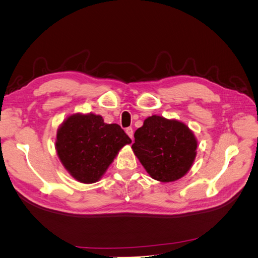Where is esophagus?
Returning a JSON list of instances; mask_svg holds the SVG:
<instances>
[{"label":"esophagus","mask_w":258,"mask_h":258,"mask_svg":"<svg viewBox=\"0 0 258 258\" xmlns=\"http://www.w3.org/2000/svg\"><path fill=\"white\" fill-rule=\"evenodd\" d=\"M126 134L129 136V138L131 140H134V130H132V128H127L126 129Z\"/></svg>","instance_id":"obj_1"}]
</instances>
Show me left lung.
I'll return each instance as SVG.
<instances>
[{"instance_id": "1", "label": "left lung", "mask_w": 258, "mask_h": 258, "mask_svg": "<svg viewBox=\"0 0 258 258\" xmlns=\"http://www.w3.org/2000/svg\"><path fill=\"white\" fill-rule=\"evenodd\" d=\"M197 146V139L186 123L153 115L135 132L131 148L152 178L169 183L190 170Z\"/></svg>"}]
</instances>
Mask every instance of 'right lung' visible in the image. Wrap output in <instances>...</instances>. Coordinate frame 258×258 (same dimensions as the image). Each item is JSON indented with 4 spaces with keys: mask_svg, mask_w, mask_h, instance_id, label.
Returning <instances> with one entry per match:
<instances>
[{
    "mask_svg": "<svg viewBox=\"0 0 258 258\" xmlns=\"http://www.w3.org/2000/svg\"><path fill=\"white\" fill-rule=\"evenodd\" d=\"M131 139L117 123H105L102 116L74 113L61 122L54 147L58 157L76 181L98 182Z\"/></svg>",
    "mask_w": 258,
    "mask_h": 258,
    "instance_id": "obj_1",
    "label": "right lung"
}]
</instances>
